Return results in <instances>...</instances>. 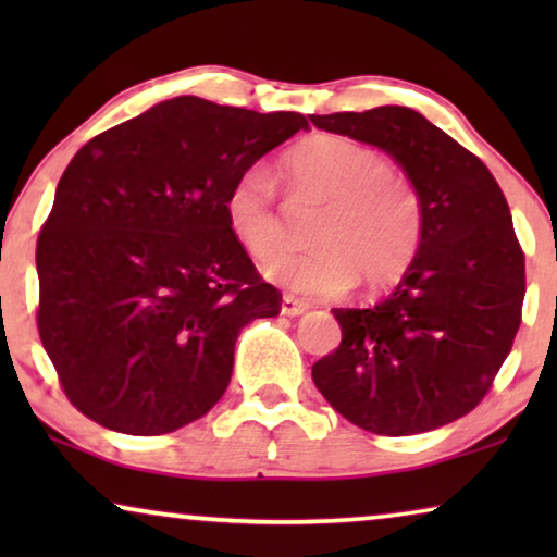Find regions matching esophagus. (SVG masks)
Listing matches in <instances>:
<instances>
[{
	"instance_id": "obj_1",
	"label": "esophagus",
	"mask_w": 557,
	"mask_h": 557,
	"mask_svg": "<svg viewBox=\"0 0 557 557\" xmlns=\"http://www.w3.org/2000/svg\"><path fill=\"white\" fill-rule=\"evenodd\" d=\"M307 309H309V304L296 299V296H292V294H284V299H281V314L284 317H299Z\"/></svg>"
}]
</instances>
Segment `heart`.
<instances>
[{
    "instance_id": "obj_1",
    "label": "heart",
    "mask_w": 557,
    "mask_h": 557,
    "mask_svg": "<svg viewBox=\"0 0 557 557\" xmlns=\"http://www.w3.org/2000/svg\"><path fill=\"white\" fill-rule=\"evenodd\" d=\"M284 174L296 193L324 202L309 250H284L286 225L273 182L250 166L227 193L225 212L235 240L256 258H268L265 276L307 296H337L362 278L385 288L416 261L425 233V210L413 182L387 166L377 149L337 134H317L284 157Z\"/></svg>"
}]
</instances>
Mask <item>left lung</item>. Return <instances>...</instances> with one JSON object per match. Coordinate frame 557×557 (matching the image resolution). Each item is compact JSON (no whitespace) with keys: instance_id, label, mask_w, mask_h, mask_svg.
<instances>
[{"instance_id":"1","label":"left lung","mask_w":557,"mask_h":557,"mask_svg":"<svg viewBox=\"0 0 557 557\" xmlns=\"http://www.w3.org/2000/svg\"><path fill=\"white\" fill-rule=\"evenodd\" d=\"M372 144L421 193L425 233L393 294L334 309L342 342L311 368L330 406L377 436H413L474 410L522 322L524 253L486 164L406 106L309 116Z\"/></svg>"}]
</instances>
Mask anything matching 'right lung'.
I'll return each instance as SVG.
<instances>
[{
    "label": "right lung",
    "mask_w": 557,
    "mask_h": 557,
    "mask_svg": "<svg viewBox=\"0 0 557 557\" xmlns=\"http://www.w3.org/2000/svg\"><path fill=\"white\" fill-rule=\"evenodd\" d=\"M301 128V113L180 96L71 159L37 238V332L83 416L159 436L223 398L240 330L281 311L227 225V193Z\"/></svg>",
    "instance_id": "right-lung-1"
}]
</instances>
